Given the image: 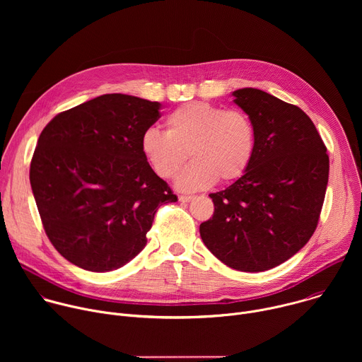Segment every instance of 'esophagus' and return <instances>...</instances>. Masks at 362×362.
<instances>
[{"instance_id":"obj_1","label":"esophagus","mask_w":362,"mask_h":362,"mask_svg":"<svg viewBox=\"0 0 362 362\" xmlns=\"http://www.w3.org/2000/svg\"><path fill=\"white\" fill-rule=\"evenodd\" d=\"M192 199H193V196H179V202H182V203H187Z\"/></svg>"}]
</instances>
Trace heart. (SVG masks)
I'll return each mask as SVG.
<instances>
[{"label": "heart", "instance_id": "obj_1", "mask_svg": "<svg viewBox=\"0 0 362 362\" xmlns=\"http://www.w3.org/2000/svg\"><path fill=\"white\" fill-rule=\"evenodd\" d=\"M166 133L147 129L140 151L151 170L173 179L187 156L193 163L179 176L177 187L199 190L238 180L247 170L255 148V129L240 110H223L209 103L192 101L166 117Z\"/></svg>", "mask_w": 362, "mask_h": 362}]
</instances>
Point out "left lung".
Listing matches in <instances>:
<instances>
[{
    "label": "left lung",
    "instance_id": "8db88e82",
    "mask_svg": "<svg viewBox=\"0 0 362 362\" xmlns=\"http://www.w3.org/2000/svg\"><path fill=\"white\" fill-rule=\"evenodd\" d=\"M232 95L253 124V156L242 177L209 194L215 212L199 230L229 268L262 272L288 261L315 232L329 159L315 124L299 107L252 87Z\"/></svg>",
    "mask_w": 362,
    "mask_h": 362
}]
</instances>
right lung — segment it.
Listing matches in <instances>:
<instances>
[{
    "instance_id": "1",
    "label": "right lung",
    "mask_w": 362,
    "mask_h": 362,
    "mask_svg": "<svg viewBox=\"0 0 362 362\" xmlns=\"http://www.w3.org/2000/svg\"><path fill=\"white\" fill-rule=\"evenodd\" d=\"M160 107L103 94L57 115L41 132L30 183L49 242L73 265L90 272L124 267L144 249L159 206L177 200L140 151Z\"/></svg>"
}]
</instances>
